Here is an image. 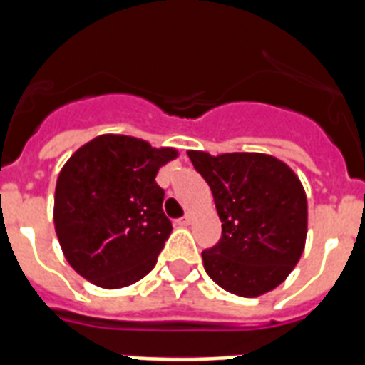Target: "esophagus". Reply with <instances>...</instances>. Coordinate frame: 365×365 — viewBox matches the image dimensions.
<instances>
[{
  "mask_svg": "<svg viewBox=\"0 0 365 365\" xmlns=\"http://www.w3.org/2000/svg\"><path fill=\"white\" fill-rule=\"evenodd\" d=\"M176 223L180 225V227H185V225H189V223H191V216H189V214H185L183 217L176 220Z\"/></svg>",
  "mask_w": 365,
  "mask_h": 365,
  "instance_id": "obj_1",
  "label": "esophagus"
}]
</instances>
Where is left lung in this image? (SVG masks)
<instances>
[{
	"instance_id": "1",
	"label": "left lung",
	"mask_w": 365,
	"mask_h": 365,
	"mask_svg": "<svg viewBox=\"0 0 365 365\" xmlns=\"http://www.w3.org/2000/svg\"><path fill=\"white\" fill-rule=\"evenodd\" d=\"M210 185L222 239L202 250L208 277L240 297H257L286 280L307 239V197L299 178L263 153L187 151Z\"/></svg>"
}]
</instances>
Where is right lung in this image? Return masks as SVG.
<instances>
[{"label": "right lung", "mask_w": 365, "mask_h": 365, "mask_svg": "<svg viewBox=\"0 0 365 365\" xmlns=\"http://www.w3.org/2000/svg\"><path fill=\"white\" fill-rule=\"evenodd\" d=\"M176 155L121 134H102L71 155L56 182L54 229L83 278L115 289L153 269L172 233L155 176Z\"/></svg>", "instance_id": "obj_1"}]
</instances>
